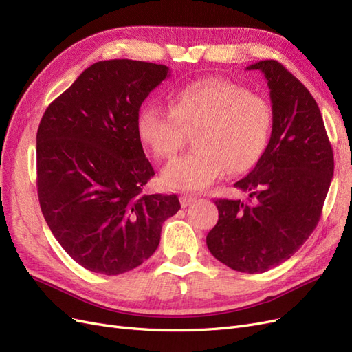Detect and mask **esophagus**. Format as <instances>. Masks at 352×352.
Returning <instances> with one entry per match:
<instances>
[{
	"label": "esophagus",
	"mask_w": 352,
	"mask_h": 352,
	"mask_svg": "<svg viewBox=\"0 0 352 352\" xmlns=\"http://www.w3.org/2000/svg\"><path fill=\"white\" fill-rule=\"evenodd\" d=\"M197 201V197H192V195H180V204H182V207H188L190 204H194V202Z\"/></svg>",
	"instance_id": "obj_1"
}]
</instances>
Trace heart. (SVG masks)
Segmentation results:
<instances>
[{
  "label": "heart",
  "mask_w": 352,
  "mask_h": 352,
  "mask_svg": "<svg viewBox=\"0 0 352 352\" xmlns=\"http://www.w3.org/2000/svg\"><path fill=\"white\" fill-rule=\"evenodd\" d=\"M273 124L267 101L225 79L189 83L170 98L168 110L158 104L142 109L138 133L151 153L173 158L195 133L197 151L170 163L163 184L177 190H202L229 170L248 172L258 163Z\"/></svg>",
  "instance_id": "heart-1"
}]
</instances>
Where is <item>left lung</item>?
Returning a JSON list of instances; mask_svg holds the SVG:
<instances>
[{"label":"left lung","instance_id":"8db88e82","mask_svg":"<svg viewBox=\"0 0 352 352\" xmlns=\"http://www.w3.org/2000/svg\"><path fill=\"white\" fill-rule=\"evenodd\" d=\"M247 70H260L267 80L270 141L251 173L235 184L248 201H216L219 220L207 247L233 270L264 273L291 258L316 229L335 163L310 91L276 60Z\"/></svg>","mask_w":352,"mask_h":352}]
</instances>
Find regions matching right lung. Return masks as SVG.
<instances>
[{
  "mask_svg": "<svg viewBox=\"0 0 352 352\" xmlns=\"http://www.w3.org/2000/svg\"><path fill=\"white\" fill-rule=\"evenodd\" d=\"M168 67L105 60L83 70L45 110L36 133V186L52 235L82 267L129 272L157 250L176 195H145L155 173L138 119Z\"/></svg>",
  "mask_w": 352,
  "mask_h": 352,
  "instance_id": "add662e5",
  "label": "right lung"
}]
</instances>
